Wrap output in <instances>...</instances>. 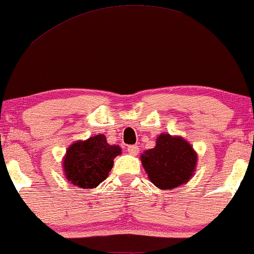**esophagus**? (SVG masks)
Wrapping results in <instances>:
<instances>
[{
  "mask_svg": "<svg viewBox=\"0 0 254 254\" xmlns=\"http://www.w3.org/2000/svg\"><path fill=\"white\" fill-rule=\"evenodd\" d=\"M127 151L129 152L130 156H136L139 153V146L136 145H130L127 147Z\"/></svg>",
  "mask_w": 254,
  "mask_h": 254,
  "instance_id": "34e87169",
  "label": "esophagus"
}]
</instances>
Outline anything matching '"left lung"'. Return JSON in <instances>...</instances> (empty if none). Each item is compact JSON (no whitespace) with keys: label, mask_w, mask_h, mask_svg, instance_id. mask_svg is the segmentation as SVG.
<instances>
[{"label":"left lung","mask_w":254,"mask_h":254,"mask_svg":"<svg viewBox=\"0 0 254 254\" xmlns=\"http://www.w3.org/2000/svg\"><path fill=\"white\" fill-rule=\"evenodd\" d=\"M142 166L158 189L172 190L191 180L197 165V153L186 139L162 133L156 146L140 156Z\"/></svg>","instance_id":"8db88e82"}]
</instances>
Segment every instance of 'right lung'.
Instances as JSON below:
<instances>
[{
    "label": "right lung",
    "instance_id": "add662e5",
    "mask_svg": "<svg viewBox=\"0 0 254 254\" xmlns=\"http://www.w3.org/2000/svg\"><path fill=\"white\" fill-rule=\"evenodd\" d=\"M119 154L120 146L109 145L103 134L74 141L63 158L65 178L80 189L96 188L108 177Z\"/></svg>",
    "mask_w": 254,
    "mask_h": 254
}]
</instances>
